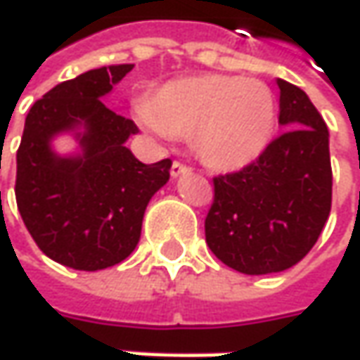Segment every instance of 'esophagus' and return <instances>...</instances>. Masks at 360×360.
<instances>
[{
    "label": "esophagus",
    "instance_id": "obj_1",
    "mask_svg": "<svg viewBox=\"0 0 360 360\" xmlns=\"http://www.w3.org/2000/svg\"><path fill=\"white\" fill-rule=\"evenodd\" d=\"M187 171H189L187 165H183V163H179V161H175V163L171 165V177H173V179H177V177H181L183 173H187Z\"/></svg>",
    "mask_w": 360,
    "mask_h": 360
}]
</instances>
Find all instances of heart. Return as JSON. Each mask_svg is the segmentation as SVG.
Here are the masks:
<instances>
[{
    "mask_svg": "<svg viewBox=\"0 0 360 360\" xmlns=\"http://www.w3.org/2000/svg\"><path fill=\"white\" fill-rule=\"evenodd\" d=\"M159 135L191 137L207 167L239 171L257 161L275 131V99L263 81L193 75L165 83L137 109Z\"/></svg>",
    "mask_w": 360,
    "mask_h": 360,
    "instance_id": "obj_1",
    "label": "heart"
}]
</instances>
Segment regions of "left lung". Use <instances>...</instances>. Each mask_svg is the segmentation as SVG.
Segmentation results:
<instances>
[{
	"label": "left lung",
	"instance_id": "left-lung-1",
	"mask_svg": "<svg viewBox=\"0 0 360 360\" xmlns=\"http://www.w3.org/2000/svg\"><path fill=\"white\" fill-rule=\"evenodd\" d=\"M277 85L279 125L287 131L251 165L213 179L215 199L205 219L209 249L245 275L297 265L330 213L327 125L303 89L285 79Z\"/></svg>",
	"mask_w": 360,
	"mask_h": 360
}]
</instances>
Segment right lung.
I'll list each match as a JSON object with an SVG mask.
<instances>
[{
	"instance_id": "1",
	"label": "right lung",
	"mask_w": 360,
	"mask_h": 360,
	"mask_svg": "<svg viewBox=\"0 0 360 360\" xmlns=\"http://www.w3.org/2000/svg\"><path fill=\"white\" fill-rule=\"evenodd\" d=\"M133 65H109L63 81L37 99L18 149L15 199L25 227L49 259L77 271L121 263L137 247L147 203L169 181L171 159L145 165L125 147L137 125L107 109ZM71 132L80 151L59 156Z\"/></svg>"
}]
</instances>
